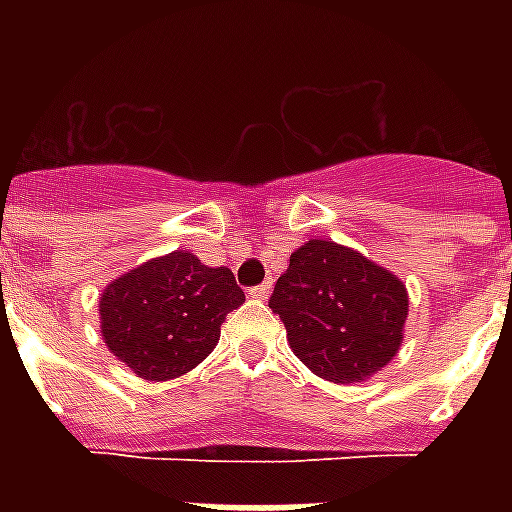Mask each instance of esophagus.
<instances>
[{"mask_svg": "<svg viewBox=\"0 0 512 512\" xmlns=\"http://www.w3.org/2000/svg\"><path fill=\"white\" fill-rule=\"evenodd\" d=\"M271 287H273V281H263L260 287H252L249 289V297H255V300H268V295H271Z\"/></svg>", "mask_w": 512, "mask_h": 512, "instance_id": "esophagus-1", "label": "esophagus"}]
</instances>
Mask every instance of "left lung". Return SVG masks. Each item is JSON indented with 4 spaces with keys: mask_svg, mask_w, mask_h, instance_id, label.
I'll list each match as a JSON object with an SVG mask.
<instances>
[{
    "mask_svg": "<svg viewBox=\"0 0 512 512\" xmlns=\"http://www.w3.org/2000/svg\"><path fill=\"white\" fill-rule=\"evenodd\" d=\"M289 348L329 382H361L396 356L409 316L404 281L335 241L311 239L289 257L271 295Z\"/></svg>",
    "mask_w": 512,
    "mask_h": 512,
    "instance_id": "1",
    "label": "left lung"
}]
</instances>
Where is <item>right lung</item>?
Instances as JSON below:
<instances>
[{
  "label": "right lung",
  "instance_id": "right-lung-1",
  "mask_svg": "<svg viewBox=\"0 0 512 512\" xmlns=\"http://www.w3.org/2000/svg\"><path fill=\"white\" fill-rule=\"evenodd\" d=\"M244 303L228 268H209L185 249L154 257L114 279L100 295L108 350L143 380L191 372L220 340V324Z\"/></svg>",
  "mask_w": 512,
  "mask_h": 512
}]
</instances>
